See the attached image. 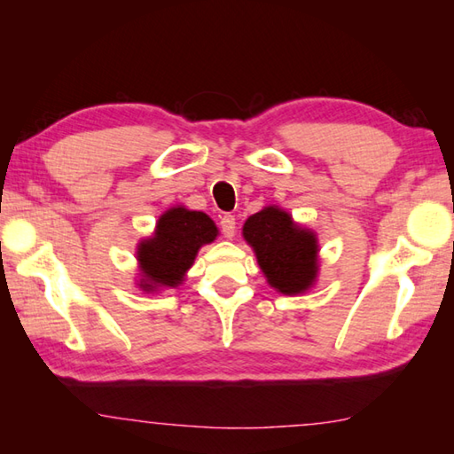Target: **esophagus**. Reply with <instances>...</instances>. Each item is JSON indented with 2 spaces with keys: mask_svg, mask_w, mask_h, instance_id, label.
<instances>
[{
  "mask_svg": "<svg viewBox=\"0 0 454 454\" xmlns=\"http://www.w3.org/2000/svg\"><path fill=\"white\" fill-rule=\"evenodd\" d=\"M220 230H222V234H224L226 238H234L236 236V218L232 215L222 216Z\"/></svg>",
  "mask_w": 454,
  "mask_h": 454,
  "instance_id": "obj_1",
  "label": "esophagus"
}]
</instances>
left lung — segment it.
Listing matches in <instances>:
<instances>
[{"label": "left lung", "instance_id": "1", "mask_svg": "<svg viewBox=\"0 0 454 454\" xmlns=\"http://www.w3.org/2000/svg\"><path fill=\"white\" fill-rule=\"evenodd\" d=\"M244 238L255 249L267 281L283 294H298L314 283L317 246L312 232L298 228L285 210L267 207L244 224Z\"/></svg>", "mask_w": 454, "mask_h": 454}]
</instances>
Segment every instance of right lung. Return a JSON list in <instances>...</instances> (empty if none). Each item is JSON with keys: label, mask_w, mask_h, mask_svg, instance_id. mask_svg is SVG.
<instances>
[{"label": "right lung", "mask_w": 454, "mask_h": 454, "mask_svg": "<svg viewBox=\"0 0 454 454\" xmlns=\"http://www.w3.org/2000/svg\"><path fill=\"white\" fill-rule=\"evenodd\" d=\"M218 230L205 212L171 208L156 226V234L138 246L142 267V288L153 291L158 286H177L187 269L195 262L202 244H210Z\"/></svg>", "instance_id": "1"}]
</instances>
